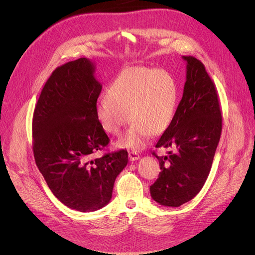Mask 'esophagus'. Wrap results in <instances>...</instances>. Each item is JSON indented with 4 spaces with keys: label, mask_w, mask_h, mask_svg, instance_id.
<instances>
[{
    "label": "esophagus",
    "mask_w": 255,
    "mask_h": 255,
    "mask_svg": "<svg viewBox=\"0 0 255 255\" xmlns=\"http://www.w3.org/2000/svg\"><path fill=\"white\" fill-rule=\"evenodd\" d=\"M128 156H129L130 161H135V160H138V159L140 158V157H139V154L136 153V152H134V151H130L129 154H128Z\"/></svg>",
    "instance_id": "obj_1"
}]
</instances>
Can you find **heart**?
<instances>
[{
	"mask_svg": "<svg viewBox=\"0 0 255 255\" xmlns=\"http://www.w3.org/2000/svg\"><path fill=\"white\" fill-rule=\"evenodd\" d=\"M177 100V84L168 71L130 66L108 87L107 96L98 99L95 113L102 128L113 135L121 134L129 120L133 121L117 145L140 150L152 134L159 135L169 127Z\"/></svg>",
	"mask_w": 255,
	"mask_h": 255,
	"instance_id": "heart-1",
	"label": "heart"
}]
</instances>
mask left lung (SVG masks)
I'll list each match as a JSON object with an SVG mask.
<instances>
[{"mask_svg":"<svg viewBox=\"0 0 255 255\" xmlns=\"http://www.w3.org/2000/svg\"><path fill=\"white\" fill-rule=\"evenodd\" d=\"M187 62L184 94L172 122L155 147L174 152L158 156V178L150 187L151 198L165 207H179L195 198L210 173L222 131V115L215 85L204 64L193 56Z\"/></svg>","mask_w":255,"mask_h":255,"instance_id":"8db88e82","label":"left lung"}]
</instances>
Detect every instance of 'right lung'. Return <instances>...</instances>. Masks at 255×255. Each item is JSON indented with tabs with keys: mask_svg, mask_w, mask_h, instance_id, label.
Segmentation results:
<instances>
[{
	"mask_svg": "<svg viewBox=\"0 0 255 255\" xmlns=\"http://www.w3.org/2000/svg\"><path fill=\"white\" fill-rule=\"evenodd\" d=\"M95 69L86 57L57 67L41 91L32 123L36 165L53 195L80 212L110 202L115 179L128 162L124 149L91 160L110 141L96 118L102 85Z\"/></svg>",
	"mask_w": 255,
	"mask_h": 255,
	"instance_id": "right-lung-1",
	"label": "right lung"
}]
</instances>
